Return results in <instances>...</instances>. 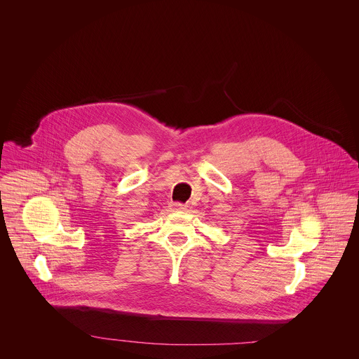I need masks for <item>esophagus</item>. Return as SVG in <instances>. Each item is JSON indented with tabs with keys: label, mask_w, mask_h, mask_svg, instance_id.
<instances>
[{
	"label": "esophagus",
	"mask_w": 359,
	"mask_h": 359,
	"mask_svg": "<svg viewBox=\"0 0 359 359\" xmlns=\"http://www.w3.org/2000/svg\"><path fill=\"white\" fill-rule=\"evenodd\" d=\"M172 210H175V211H186L187 205H183V203H173L172 205Z\"/></svg>",
	"instance_id": "34e87169"
}]
</instances>
